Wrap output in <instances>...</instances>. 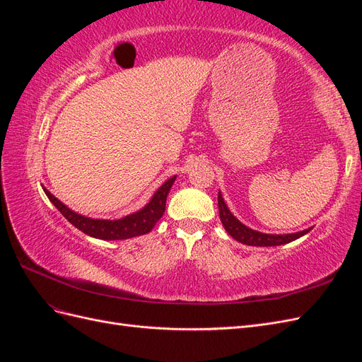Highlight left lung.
Segmentation results:
<instances>
[{"instance_id": "8db88e82", "label": "left lung", "mask_w": 362, "mask_h": 362, "mask_svg": "<svg viewBox=\"0 0 362 362\" xmlns=\"http://www.w3.org/2000/svg\"><path fill=\"white\" fill-rule=\"evenodd\" d=\"M217 202H218V216H221V221L223 228L226 229V233L235 238L237 242L247 245V246H279V245H286L290 242H294L296 238H299L305 234H308L311 231V228L305 229V231L299 233H293V234H264L255 231V229H250L249 226L243 225L238 218L229 211V208L226 206L221 192H218L217 196Z\"/></svg>"}]
</instances>
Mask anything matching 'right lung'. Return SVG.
Masks as SVG:
<instances>
[{"mask_svg": "<svg viewBox=\"0 0 362 362\" xmlns=\"http://www.w3.org/2000/svg\"><path fill=\"white\" fill-rule=\"evenodd\" d=\"M175 180H177V177H172L164 182L141 210L122 218H117V221H104V218H90L81 216L60 202L45 187H43V192H45L54 206L68 218V222L75 228H78L84 234L101 240H125L148 234L156 226V223L164 214V210H166V199Z\"/></svg>", "mask_w": 362, "mask_h": 362, "instance_id": "1", "label": "right lung"}]
</instances>
